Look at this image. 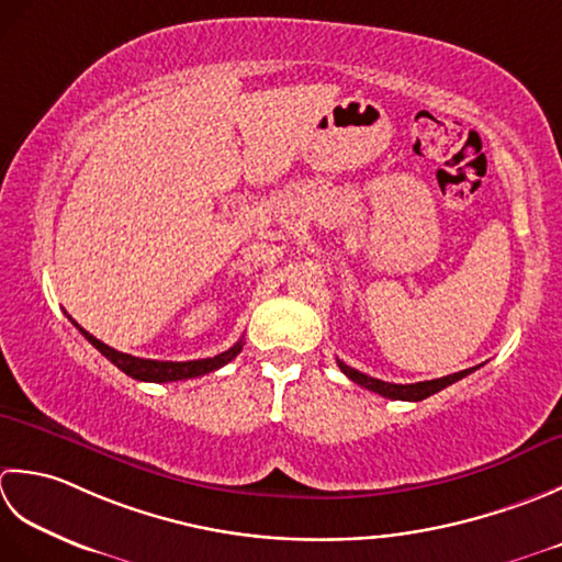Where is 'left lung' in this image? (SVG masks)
Wrapping results in <instances>:
<instances>
[{"mask_svg":"<svg viewBox=\"0 0 562 562\" xmlns=\"http://www.w3.org/2000/svg\"><path fill=\"white\" fill-rule=\"evenodd\" d=\"M341 373H345L347 378H351L353 383H359L361 387H366V391H373L378 395L383 397H391V400H407V403H419V400H425L434 393L443 391L446 385H451L456 381H461V378H465L468 373H473L475 369H465V371H458V373H451V375H443V378H434V381H422V383H409V385H400V383H385V381H378V378H371L366 375L357 369H351V366H347L345 361H337Z\"/></svg>","mask_w":562,"mask_h":562,"instance_id":"1","label":"left lung"}]
</instances>
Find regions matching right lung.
<instances>
[{"mask_svg":"<svg viewBox=\"0 0 562 562\" xmlns=\"http://www.w3.org/2000/svg\"><path fill=\"white\" fill-rule=\"evenodd\" d=\"M72 319V317H70ZM72 325L82 331V335L94 345L104 357L113 363L119 366V369L125 373L135 378V381H147V383H171V381H187V378H199V375H205L211 371H217L223 369L225 363H231L239 351H243V339L237 341L235 347H231L223 353H217V357L213 359H196V361H153V359H137V357H131V353H123V351H116L111 349L109 345H104V341H99L97 337H91L89 331L85 327H79L75 319Z\"/></svg>","mask_w":562,"mask_h":562,"instance_id":"obj_1","label":"right lung"}]
</instances>
